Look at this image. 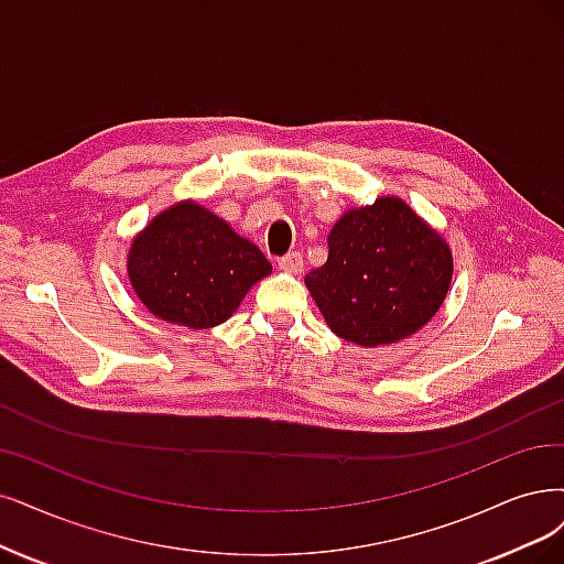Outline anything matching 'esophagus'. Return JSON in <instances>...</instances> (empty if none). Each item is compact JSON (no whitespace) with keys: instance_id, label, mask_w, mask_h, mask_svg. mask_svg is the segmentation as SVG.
<instances>
[{"instance_id":"esophagus-1","label":"esophagus","mask_w":564,"mask_h":564,"mask_svg":"<svg viewBox=\"0 0 564 564\" xmlns=\"http://www.w3.org/2000/svg\"><path fill=\"white\" fill-rule=\"evenodd\" d=\"M302 267H304V260L300 253H288L279 260V269L288 271V274H300Z\"/></svg>"}]
</instances>
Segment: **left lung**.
Returning <instances> with one entry per match:
<instances>
[{
  "label": "left lung",
  "instance_id": "obj_1",
  "mask_svg": "<svg viewBox=\"0 0 564 564\" xmlns=\"http://www.w3.org/2000/svg\"><path fill=\"white\" fill-rule=\"evenodd\" d=\"M327 262L304 283L329 329L365 348L425 327L442 308L453 253L446 239L398 195L348 208L327 235Z\"/></svg>",
  "mask_w": 564,
  "mask_h": 564
}]
</instances>
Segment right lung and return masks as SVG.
I'll return each instance as SVG.
<instances>
[{"label": "right lung", "mask_w": 564, "mask_h": 564, "mask_svg": "<svg viewBox=\"0 0 564 564\" xmlns=\"http://www.w3.org/2000/svg\"><path fill=\"white\" fill-rule=\"evenodd\" d=\"M271 274L262 250L195 199L164 208L132 239L128 279L139 302L164 323L208 329Z\"/></svg>", "instance_id": "1"}]
</instances>
